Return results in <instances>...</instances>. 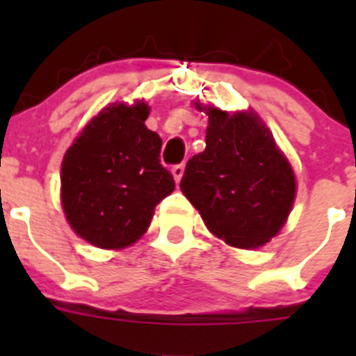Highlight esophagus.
<instances>
[{
	"instance_id": "1",
	"label": "esophagus",
	"mask_w": 356,
	"mask_h": 356,
	"mask_svg": "<svg viewBox=\"0 0 356 356\" xmlns=\"http://www.w3.org/2000/svg\"><path fill=\"white\" fill-rule=\"evenodd\" d=\"M184 171H185V165H184V163H178V165H172L171 172H172V176H175V181H176V184H180L181 176H184Z\"/></svg>"
}]
</instances>
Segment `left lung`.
Wrapping results in <instances>:
<instances>
[{"mask_svg": "<svg viewBox=\"0 0 356 356\" xmlns=\"http://www.w3.org/2000/svg\"><path fill=\"white\" fill-rule=\"evenodd\" d=\"M194 105L209 115L207 147L185 165L181 193L216 237L242 250L264 246L294 205L291 163L257 114Z\"/></svg>", "mask_w": 356, "mask_h": 356, "instance_id": "8db88e82", "label": "left lung"}]
</instances>
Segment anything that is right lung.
<instances>
[{
  "mask_svg": "<svg viewBox=\"0 0 356 356\" xmlns=\"http://www.w3.org/2000/svg\"><path fill=\"white\" fill-rule=\"evenodd\" d=\"M149 106L103 108L65 151L60 197L67 222L92 246L121 250L139 241L163 197L175 191L160 163L162 139L144 121Z\"/></svg>",
  "mask_w": 356,
  "mask_h": 356,
  "instance_id": "1",
  "label": "right lung"
}]
</instances>
